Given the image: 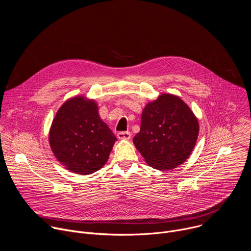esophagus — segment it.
<instances>
[{
    "mask_svg": "<svg viewBox=\"0 0 251 251\" xmlns=\"http://www.w3.org/2000/svg\"><path fill=\"white\" fill-rule=\"evenodd\" d=\"M117 138L118 139H125L128 140L131 138V133L129 131H120L117 134Z\"/></svg>",
    "mask_w": 251,
    "mask_h": 251,
    "instance_id": "obj_1",
    "label": "esophagus"
}]
</instances>
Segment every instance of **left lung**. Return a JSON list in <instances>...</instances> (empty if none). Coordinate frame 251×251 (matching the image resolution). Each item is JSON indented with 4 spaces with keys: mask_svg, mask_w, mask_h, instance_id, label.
<instances>
[{
    "mask_svg": "<svg viewBox=\"0 0 251 251\" xmlns=\"http://www.w3.org/2000/svg\"><path fill=\"white\" fill-rule=\"evenodd\" d=\"M198 135V119L189 106L175 95L162 94L143 110L133 143L148 165L166 171L189 158Z\"/></svg>",
    "mask_w": 251,
    "mask_h": 251,
    "instance_id": "1",
    "label": "left lung"
}]
</instances>
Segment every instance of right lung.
Wrapping results in <instances>:
<instances>
[{
  "label": "right lung",
  "instance_id": "1",
  "mask_svg": "<svg viewBox=\"0 0 251 251\" xmlns=\"http://www.w3.org/2000/svg\"><path fill=\"white\" fill-rule=\"evenodd\" d=\"M116 140L99 117L95 102L81 96L67 100L60 107L50 131V144L57 160L80 175L102 168Z\"/></svg>",
  "mask_w": 251,
  "mask_h": 251
}]
</instances>
